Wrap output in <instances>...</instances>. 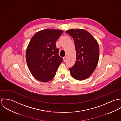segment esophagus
Masks as SVG:
<instances>
[{
	"label": "esophagus",
	"mask_w": 121,
	"mask_h": 121,
	"mask_svg": "<svg viewBox=\"0 0 121 121\" xmlns=\"http://www.w3.org/2000/svg\"><path fill=\"white\" fill-rule=\"evenodd\" d=\"M67 60V56H65L63 57V60H64V62H66Z\"/></svg>",
	"instance_id": "1"
}]
</instances>
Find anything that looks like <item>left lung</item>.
<instances>
[{"label": "left lung", "mask_w": 121, "mask_h": 121, "mask_svg": "<svg viewBox=\"0 0 121 121\" xmlns=\"http://www.w3.org/2000/svg\"><path fill=\"white\" fill-rule=\"evenodd\" d=\"M66 32L73 39L76 52L75 64L69 69L71 76L79 81L86 79L93 73L98 64V43L84 29H70Z\"/></svg>", "instance_id": "1"}]
</instances>
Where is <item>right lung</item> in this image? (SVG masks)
<instances>
[{
	"label": "right lung",
	"instance_id": "right-lung-1",
	"mask_svg": "<svg viewBox=\"0 0 121 121\" xmlns=\"http://www.w3.org/2000/svg\"><path fill=\"white\" fill-rule=\"evenodd\" d=\"M63 31L47 29L38 32L27 48L26 61L32 74L37 80L48 82L52 80L60 63L55 43Z\"/></svg>",
	"mask_w": 121,
	"mask_h": 121
}]
</instances>
